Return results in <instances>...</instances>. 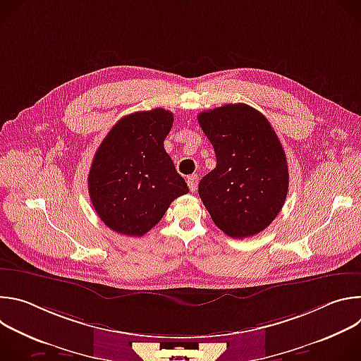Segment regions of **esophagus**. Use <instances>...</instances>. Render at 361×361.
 Returning <instances> with one entry per match:
<instances>
[{"label":"esophagus","instance_id":"34e87169","mask_svg":"<svg viewBox=\"0 0 361 361\" xmlns=\"http://www.w3.org/2000/svg\"><path fill=\"white\" fill-rule=\"evenodd\" d=\"M197 183H198V177H197V176H190V177L187 178V185H188V188H190L191 192L197 191Z\"/></svg>","mask_w":361,"mask_h":361}]
</instances>
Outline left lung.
<instances>
[{"instance_id":"1","label":"left lung","mask_w":361,"mask_h":361,"mask_svg":"<svg viewBox=\"0 0 361 361\" xmlns=\"http://www.w3.org/2000/svg\"><path fill=\"white\" fill-rule=\"evenodd\" d=\"M197 120L217 159L198 184L202 204L228 237L259 234L279 216L288 191L287 159L276 131L241 102L202 111Z\"/></svg>"}]
</instances>
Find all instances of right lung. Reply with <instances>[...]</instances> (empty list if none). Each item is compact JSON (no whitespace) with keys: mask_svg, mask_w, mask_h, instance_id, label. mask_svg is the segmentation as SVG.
I'll use <instances>...</instances> for the list:
<instances>
[{"mask_svg":"<svg viewBox=\"0 0 361 361\" xmlns=\"http://www.w3.org/2000/svg\"><path fill=\"white\" fill-rule=\"evenodd\" d=\"M173 121V113L164 109L137 111L123 117L99 144L88 192L111 230L141 237L163 219L171 201L188 192L164 149Z\"/></svg>","mask_w":361,"mask_h":361,"instance_id":"add662e5","label":"right lung"}]
</instances>
